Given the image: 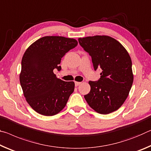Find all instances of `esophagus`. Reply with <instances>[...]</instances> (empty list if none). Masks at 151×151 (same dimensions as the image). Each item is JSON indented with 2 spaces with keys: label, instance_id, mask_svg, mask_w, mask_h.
Instances as JSON below:
<instances>
[{
  "label": "esophagus",
  "instance_id": "obj_1",
  "mask_svg": "<svg viewBox=\"0 0 151 151\" xmlns=\"http://www.w3.org/2000/svg\"><path fill=\"white\" fill-rule=\"evenodd\" d=\"M81 84V82H79V81H75V85L76 86H78Z\"/></svg>",
  "mask_w": 151,
  "mask_h": 151
}]
</instances>
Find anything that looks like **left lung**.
<instances>
[{
	"mask_svg": "<svg viewBox=\"0 0 151 151\" xmlns=\"http://www.w3.org/2000/svg\"><path fill=\"white\" fill-rule=\"evenodd\" d=\"M78 41L92 57L94 70H102L100 80L89 81L91 90L84 96L86 102L101 114L114 112L125 102L134 80L129 54L110 36L86 37Z\"/></svg>",
	"mask_w": 151,
	"mask_h": 151,
	"instance_id": "8db88e82",
	"label": "left lung"
}]
</instances>
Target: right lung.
<instances>
[{
	"instance_id": "1",
	"label": "right lung",
	"mask_w": 151,
	"mask_h": 151,
	"mask_svg": "<svg viewBox=\"0 0 151 151\" xmlns=\"http://www.w3.org/2000/svg\"><path fill=\"white\" fill-rule=\"evenodd\" d=\"M77 45L75 39L45 36L27 49L22 58L19 80L27 103L35 112L53 116L65 106L75 83L58 78L53 70H61V58Z\"/></svg>"
}]
</instances>
